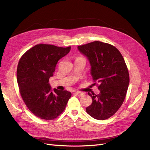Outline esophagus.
I'll use <instances>...</instances> for the list:
<instances>
[{
	"instance_id": "obj_1",
	"label": "esophagus",
	"mask_w": 150,
	"mask_h": 150,
	"mask_svg": "<svg viewBox=\"0 0 150 150\" xmlns=\"http://www.w3.org/2000/svg\"><path fill=\"white\" fill-rule=\"evenodd\" d=\"M74 94L75 95H76V96H79V97L83 96V93H79V92H78V91H77V92H74Z\"/></svg>"
}]
</instances>
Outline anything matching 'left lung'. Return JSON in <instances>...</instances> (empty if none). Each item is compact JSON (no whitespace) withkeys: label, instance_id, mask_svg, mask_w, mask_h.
I'll return each instance as SVG.
<instances>
[{"label":"left lung","instance_id":"1","mask_svg":"<svg viewBox=\"0 0 150 150\" xmlns=\"http://www.w3.org/2000/svg\"><path fill=\"white\" fill-rule=\"evenodd\" d=\"M78 49L88 58L93 84H99L100 91L98 95L88 93L93 102L86 111L94 119L106 120L119 110L128 90L129 76L123 57L115 46L100 41Z\"/></svg>","mask_w":150,"mask_h":150}]
</instances>
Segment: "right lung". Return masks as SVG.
I'll use <instances>...</instances> for the list:
<instances>
[{
  "mask_svg": "<svg viewBox=\"0 0 150 150\" xmlns=\"http://www.w3.org/2000/svg\"><path fill=\"white\" fill-rule=\"evenodd\" d=\"M71 47L40 44L28 50L17 66V81L22 98L33 114L40 119H55L65 110L71 92L51 89L58 61L69 52Z\"/></svg>",
  "mask_w": 150,
  "mask_h": 150,
  "instance_id": "obj_1",
  "label": "right lung"
}]
</instances>
